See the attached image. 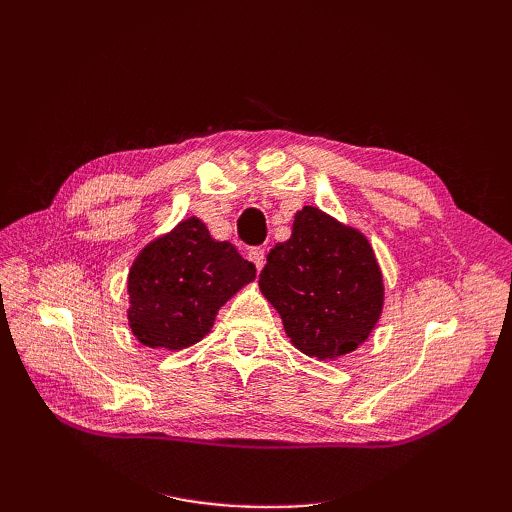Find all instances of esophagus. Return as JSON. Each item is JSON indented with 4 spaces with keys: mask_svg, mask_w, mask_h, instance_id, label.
Listing matches in <instances>:
<instances>
[{
    "mask_svg": "<svg viewBox=\"0 0 512 512\" xmlns=\"http://www.w3.org/2000/svg\"><path fill=\"white\" fill-rule=\"evenodd\" d=\"M265 254H267V250H265V247H260V245H256L250 250V260L254 262L258 271H262V267H265Z\"/></svg>",
    "mask_w": 512,
    "mask_h": 512,
    "instance_id": "obj_1",
    "label": "esophagus"
}]
</instances>
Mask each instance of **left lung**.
Masks as SVG:
<instances>
[{"label": "left lung", "mask_w": 512, "mask_h": 512, "mask_svg": "<svg viewBox=\"0 0 512 512\" xmlns=\"http://www.w3.org/2000/svg\"><path fill=\"white\" fill-rule=\"evenodd\" d=\"M260 290L303 354L337 359L363 344L382 312V275L359 230L316 207L294 215L292 235L267 254Z\"/></svg>", "instance_id": "left-lung-1"}]
</instances>
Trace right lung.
Here are the masks:
<instances>
[{"instance_id":"obj_1","label":"right lung","mask_w":512,"mask_h":512,"mask_svg":"<svg viewBox=\"0 0 512 512\" xmlns=\"http://www.w3.org/2000/svg\"><path fill=\"white\" fill-rule=\"evenodd\" d=\"M256 277L228 241L198 218L181 222L138 254L128 277L130 329L149 348L181 350L203 339L218 309Z\"/></svg>"}]
</instances>
